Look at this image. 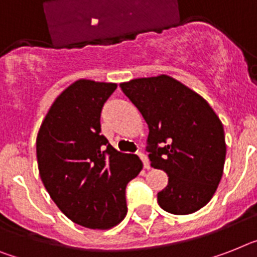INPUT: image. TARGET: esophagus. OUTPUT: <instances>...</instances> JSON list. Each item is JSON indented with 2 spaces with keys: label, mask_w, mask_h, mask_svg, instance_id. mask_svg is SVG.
<instances>
[{
  "label": "esophagus",
  "mask_w": 257,
  "mask_h": 257,
  "mask_svg": "<svg viewBox=\"0 0 257 257\" xmlns=\"http://www.w3.org/2000/svg\"><path fill=\"white\" fill-rule=\"evenodd\" d=\"M139 155V158L142 159V162H143V165H144V168L146 169H150V160H148L147 158V155H144V154H138Z\"/></svg>",
  "instance_id": "esophagus-1"
}]
</instances>
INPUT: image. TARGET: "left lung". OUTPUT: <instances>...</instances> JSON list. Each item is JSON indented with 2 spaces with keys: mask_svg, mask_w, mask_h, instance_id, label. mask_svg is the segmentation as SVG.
Returning <instances> with one entry per match:
<instances>
[{
  "mask_svg": "<svg viewBox=\"0 0 257 257\" xmlns=\"http://www.w3.org/2000/svg\"><path fill=\"white\" fill-rule=\"evenodd\" d=\"M150 128L151 167L168 175L158 193L163 210L192 214L213 198L226 159L223 124L198 93L168 75L120 82Z\"/></svg>",
  "mask_w": 257,
  "mask_h": 257,
  "instance_id": "8db88e82",
  "label": "left lung"
}]
</instances>
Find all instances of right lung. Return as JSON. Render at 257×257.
Here are the masks:
<instances>
[{"instance_id":"right-lung-1","label":"right lung","mask_w":257,"mask_h":257,"mask_svg":"<svg viewBox=\"0 0 257 257\" xmlns=\"http://www.w3.org/2000/svg\"><path fill=\"white\" fill-rule=\"evenodd\" d=\"M115 89V82L75 81L57 95L37 137L44 188L72 222L93 230L124 219L126 186L143 168L137 155L120 154L99 134L101 110Z\"/></svg>"}]
</instances>
